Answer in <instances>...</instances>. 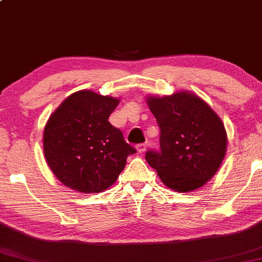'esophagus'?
Masks as SVG:
<instances>
[{
  "instance_id": "1",
  "label": "esophagus",
  "mask_w": 262,
  "mask_h": 262,
  "mask_svg": "<svg viewBox=\"0 0 262 262\" xmlns=\"http://www.w3.org/2000/svg\"><path fill=\"white\" fill-rule=\"evenodd\" d=\"M146 150V144H139V145H137V151L139 152V154H144Z\"/></svg>"
}]
</instances>
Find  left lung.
I'll use <instances>...</instances> for the list:
<instances>
[{"label":"left lung","mask_w":262,"mask_h":262,"mask_svg":"<svg viewBox=\"0 0 262 262\" xmlns=\"http://www.w3.org/2000/svg\"><path fill=\"white\" fill-rule=\"evenodd\" d=\"M160 127V150L145 159L166 187L192 192L217 173L227 152L224 123L200 96L179 91L146 97Z\"/></svg>","instance_id":"obj_1"}]
</instances>
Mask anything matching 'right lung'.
<instances>
[{
	"label": "right lung",
	"mask_w": 262,
	"mask_h": 262,
	"mask_svg": "<svg viewBox=\"0 0 262 262\" xmlns=\"http://www.w3.org/2000/svg\"><path fill=\"white\" fill-rule=\"evenodd\" d=\"M119 101L82 90L71 93L49 117L43 134L45 161L66 187L82 193L104 191L135 152L108 122Z\"/></svg>",
	"instance_id": "add662e5"
}]
</instances>
